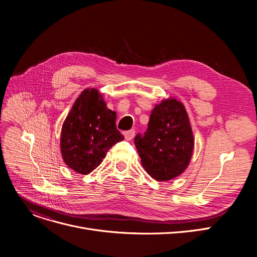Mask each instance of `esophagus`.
Returning <instances> with one entry per match:
<instances>
[{
	"label": "esophagus",
	"instance_id": "34e87169",
	"mask_svg": "<svg viewBox=\"0 0 257 257\" xmlns=\"http://www.w3.org/2000/svg\"><path fill=\"white\" fill-rule=\"evenodd\" d=\"M134 136H136V131L134 130H128L124 132V137L127 141H131L134 138Z\"/></svg>",
	"mask_w": 257,
	"mask_h": 257
}]
</instances>
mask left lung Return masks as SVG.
<instances>
[{"instance_id": "obj_1", "label": "left lung", "mask_w": 257, "mask_h": 257, "mask_svg": "<svg viewBox=\"0 0 257 257\" xmlns=\"http://www.w3.org/2000/svg\"><path fill=\"white\" fill-rule=\"evenodd\" d=\"M146 172L157 181L179 176L190 164L194 136L183 104L170 98L151 112L147 131L134 138Z\"/></svg>"}]
</instances>
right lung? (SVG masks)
Returning <instances> with one entry per match:
<instances>
[{"instance_id": "right-lung-1", "label": "right lung", "mask_w": 257, "mask_h": 257, "mask_svg": "<svg viewBox=\"0 0 257 257\" xmlns=\"http://www.w3.org/2000/svg\"><path fill=\"white\" fill-rule=\"evenodd\" d=\"M115 118L116 113L107 108L98 89L81 92L61 129L60 150L65 165L82 175L99 167L107 151L124 140Z\"/></svg>"}]
</instances>
